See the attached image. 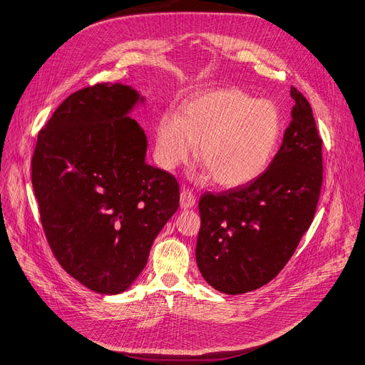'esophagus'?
<instances>
[{
	"instance_id": "esophagus-1",
	"label": "esophagus",
	"mask_w": 365,
	"mask_h": 365,
	"mask_svg": "<svg viewBox=\"0 0 365 365\" xmlns=\"http://www.w3.org/2000/svg\"><path fill=\"white\" fill-rule=\"evenodd\" d=\"M195 206V195L187 191V190H183L180 192V207L182 209H191Z\"/></svg>"
}]
</instances>
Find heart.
<instances>
[{"label":"heart","mask_w":365,"mask_h":365,"mask_svg":"<svg viewBox=\"0 0 365 365\" xmlns=\"http://www.w3.org/2000/svg\"><path fill=\"white\" fill-rule=\"evenodd\" d=\"M282 135V115L272 101L257 99L237 87L201 93L180 115L165 113L156 126V159L173 170L191 159L205 178L221 187H239L266 171Z\"/></svg>","instance_id":"heart-1"}]
</instances>
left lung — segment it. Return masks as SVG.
Returning <instances> with one entry per match:
<instances>
[{
	"label": "left lung",
	"instance_id": "left-lung-1",
	"mask_svg": "<svg viewBox=\"0 0 365 365\" xmlns=\"http://www.w3.org/2000/svg\"><path fill=\"white\" fill-rule=\"evenodd\" d=\"M290 96L292 121L267 170L245 186L200 198L197 264L209 284L227 294L274 279L314 218L323 182L322 138L304 94L292 87Z\"/></svg>",
	"mask_w": 365,
	"mask_h": 365
}]
</instances>
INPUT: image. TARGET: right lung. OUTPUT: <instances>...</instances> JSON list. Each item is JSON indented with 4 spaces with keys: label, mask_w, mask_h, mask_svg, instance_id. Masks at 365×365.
<instances>
[{
    "label": "right lung",
    "mask_w": 365,
    "mask_h": 365,
    "mask_svg": "<svg viewBox=\"0 0 365 365\" xmlns=\"http://www.w3.org/2000/svg\"><path fill=\"white\" fill-rule=\"evenodd\" d=\"M137 90L102 83L71 94L38 132L31 182L48 244L87 289L117 294L144 269L179 207V183L145 164L147 138L129 117Z\"/></svg>",
    "instance_id": "obj_1"
}]
</instances>
